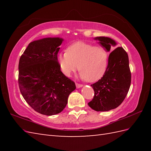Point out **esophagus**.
<instances>
[{"label": "esophagus", "instance_id": "34e87169", "mask_svg": "<svg viewBox=\"0 0 151 151\" xmlns=\"http://www.w3.org/2000/svg\"><path fill=\"white\" fill-rule=\"evenodd\" d=\"M83 86L82 84H78V83H76V88H82Z\"/></svg>", "mask_w": 151, "mask_h": 151}]
</instances>
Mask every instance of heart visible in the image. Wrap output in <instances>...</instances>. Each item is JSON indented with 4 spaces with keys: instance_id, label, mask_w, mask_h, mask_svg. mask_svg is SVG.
Instances as JSON below:
<instances>
[{
    "instance_id": "b5f03b06",
    "label": "heart",
    "mask_w": 151,
    "mask_h": 151,
    "mask_svg": "<svg viewBox=\"0 0 151 151\" xmlns=\"http://www.w3.org/2000/svg\"><path fill=\"white\" fill-rule=\"evenodd\" d=\"M58 62L65 75L70 76L78 66L81 78L94 82L104 75L108 56L104 47L78 41L70 45L67 52L60 53Z\"/></svg>"
}]
</instances>
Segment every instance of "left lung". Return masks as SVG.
Wrapping results in <instances>:
<instances>
[{"instance_id":"1","label":"left lung","mask_w":151,"mask_h":151,"mask_svg":"<svg viewBox=\"0 0 151 151\" xmlns=\"http://www.w3.org/2000/svg\"><path fill=\"white\" fill-rule=\"evenodd\" d=\"M95 40L107 52L116 42L108 37H96ZM131 83V73L129 56L122 47H117L110 54L106 72L101 79L91 87L95 91L94 97L88 103L89 106L97 111H106L119 106L129 92Z\"/></svg>"}]
</instances>
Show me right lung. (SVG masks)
Masks as SVG:
<instances>
[{"label":"right lung","instance_id":"right-lung-1","mask_svg":"<svg viewBox=\"0 0 151 151\" xmlns=\"http://www.w3.org/2000/svg\"><path fill=\"white\" fill-rule=\"evenodd\" d=\"M63 40L46 37L28 45L19 63V87L27 103L38 113L53 115L67 104L75 82L63 75L58 53Z\"/></svg>","mask_w":151,"mask_h":151}]
</instances>
